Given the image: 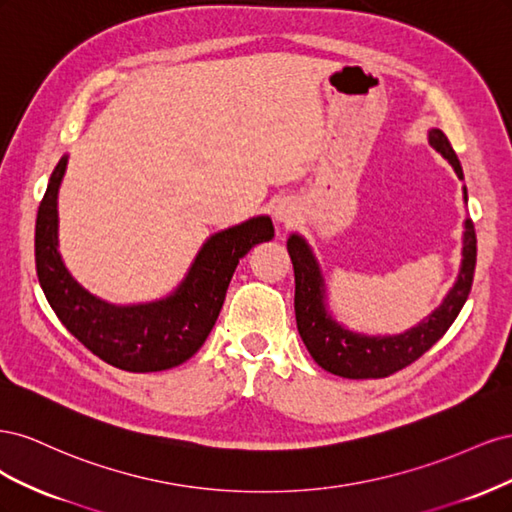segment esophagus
Returning a JSON list of instances; mask_svg holds the SVG:
<instances>
[{
  "mask_svg": "<svg viewBox=\"0 0 512 512\" xmlns=\"http://www.w3.org/2000/svg\"><path fill=\"white\" fill-rule=\"evenodd\" d=\"M297 207H294L292 203H286V200H282L280 205H275V209H273V215H275V220L280 222V224H290V222H294L297 220Z\"/></svg>",
  "mask_w": 512,
  "mask_h": 512,
  "instance_id": "obj_1",
  "label": "esophagus"
}]
</instances>
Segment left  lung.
<instances>
[{
    "label": "left lung",
    "mask_w": 512,
    "mask_h": 512,
    "mask_svg": "<svg viewBox=\"0 0 512 512\" xmlns=\"http://www.w3.org/2000/svg\"><path fill=\"white\" fill-rule=\"evenodd\" d=\"M429 145L448 160L457 177L463 179L457 153L444 132L431 130ZM463 198L468 200L466 188H463ZM286 245L294 267V314H297V329L303 344L322 369L350 380L386 378L423 356L459 316L470 294L476 267V232L472 220H466L459 275L442 305L406 333L365 335L346 329L327 312V286L307 241L301 235H290Z\"/></svg>",
    "instance_id": "left-lung-1"
}]
</instances>
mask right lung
<instances>
[{"label":"right lung","instance_id":"right-lung-1","mask_svg":"<svg viewBox=\"0 0 512 512\" xmlns=\"http://www.w3.org/2000/svg\"><path fill=\"white\" fill-rule=\"evenodd\" d=\"M68 156L46 185L36 218V271L44 297L61 324L108 365L126 371H162L188 361L205 344L226 299L230 277L254 245L271 241L269 215L211 235L188 275L168 297L138 305H113L87 292L57 250V192Z\"/></svg>","mask_w":512,"mask_h":512}]
</instances>
